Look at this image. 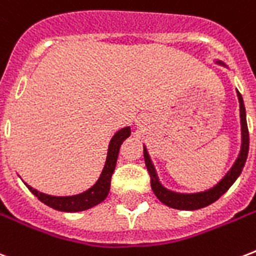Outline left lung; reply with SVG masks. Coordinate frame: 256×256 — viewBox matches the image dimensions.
Returning a JSON list of instances; mask_svg holds the SVG:
<instances>
[{"label": "left lung", "instance_id": "8db88e82", "mask_svg": "<svg viewBox=\"0 0 256 256\" xmlns=\"http://www.w3.org/2000/svg\"><path fill=\"white\" fill-rule=\"evenodd\" d=\"M219 64H223L218 62ZM224 66V64H223ZM238 99H239V106H240V124H242V149L239 153V157L234 164V166L230 169L227 174L224 176V178L220 181L219 184L214 186L210 190L200 193H192V194H185V193H176L172 192L169 189L164 188L162 185L160 184L158 177L156 173L153 164L150 161L149 154L146 148H144V157H145V164L148 168V172L150 174V185L153 189L154 194L157 196L160 202L165 204V206L174 208V210H194L204 208V206H210L218 198L223 196L224 193L227 192L228 189L231 188V185L236 181V178L240 176L243 168H244L246 160L248 156V146H250V136H248V128H247V120H246V108L244 103H243V98L240 92L238 91Z\"/></svg>", "mask_w": 256, "mask_h": 256}]
</instances>
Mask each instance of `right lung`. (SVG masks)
<instances>
[{
  "instance_id": "right-lung-1",
  "label": "right lung",
  "mask_w": 256,
  "mask_h": 256,
  "mask_svg": "<svg viewBox=\"0 0 256 256\" xmlns=\"http://www.w3.org/2000/svg\"><path fill=\"white\" fill-rule=\"evenodd\" d=\"M130 128H120V132H116L112 138H111L110 145H108V153H107V160L103 168V172L96 184L91 186L88 190L80 193V194H75V196H66V198H60V196H50L46 193H42L33 189L32 186H28L30 192L36 196L46 206L54 208V210H63V212H79V210H86L91 208V206H98L99 202H102L107 198V194L110 192L111 185V176L114 173L115 165H116V160H118V153H120V148L122 142L130 136Z\"/></svg>"
}]
</instances>
